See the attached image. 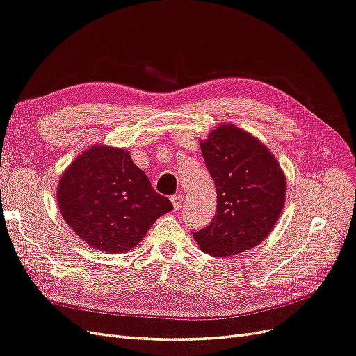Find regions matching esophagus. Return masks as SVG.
<instances>
[{
  "label": "esophagus",
  "instance_id": "obj_1",
  "mask_svg": "<svg viewBox=\"0 0 356 356\" xmlns=\"http://www.w3.org/2000/svg\"><path fill=\"white\" fill-rule=\"evenodd\" d=\"M170 200H172V205H174V208L178 209L181 207V204H182V196L179 193H177V195H174V196L170 197Z\"/></svg>",
  "mask_w": 356,
  "mask_h": 356
}]
</instances>
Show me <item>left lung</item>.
<instances>
[{
  "label": "left lung",
  "mask_w": 356,
  "mask_h": 356,
  "mask_svg": "<svg viewBox=\"0 0 356 356\" xmlns=\"http://www.w3.org/2000/svg\"><path fill=\"white\" fill-rule=\"evenodd\" d=\"M200 151L217 190L214 218L193 232L200 250L220 257L259 245L284 207L286 178L277 159L234 124H218Z\"/></svg>",
  "instance_id": "obj_1"
}]
</instances>
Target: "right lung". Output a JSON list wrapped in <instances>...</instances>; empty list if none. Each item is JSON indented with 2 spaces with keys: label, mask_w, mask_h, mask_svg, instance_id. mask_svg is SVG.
I'll use <instances>...</instances> for the list:
<instances>
[{
  "label": "right lung",
  "mask_w": 356,
  "mask_h": 356,
  "mask_svg": "<svg viewBox=\"0 0 356 356\" xmlns=\"http://www.w3.org/2000/svg\"><path fill=\"white\" fill-rule=\"evenodd\" d=\"M56 202L82 241L117 254L136 247L156 220L174 209L127 149L108 145L91 147L72 161L60 178Z\"/></svg>",
  "instance_id": "right-lung-1"
}]
</instances>
